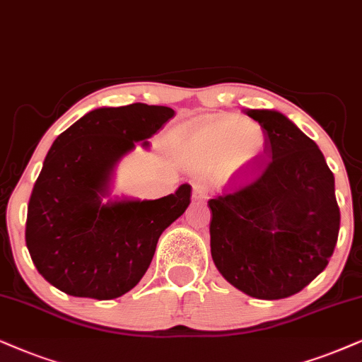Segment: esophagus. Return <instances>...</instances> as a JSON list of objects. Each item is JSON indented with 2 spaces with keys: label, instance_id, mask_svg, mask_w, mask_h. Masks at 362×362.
<instances>
[{
  "label": "esophagus",
  "instance_id": "1",
  "mask_svg": "<svg viewBox=\"0 0 362 362\" xmlns=\"http://www.w3.org/2000/svg\"><path fill=\"white\" fill-rule=\"evenodd\" d=\"M192 197L197 202H205L209 199V187L202 182H194L192 184Z\"/></svg>",
  "mask_w": 362,
  "mask_h": 362
}]
</instances>
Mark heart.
<instances>
[{"label":"heart","mask_w":362,"mask_h":362,"mask_svg":"<svg viewBox=\"0 0 362 362\" xmlns=\"http://www.w3.org/2000/svg\"><path fill=\"white\" fill-rule=\"evenodd\" d=\"M177 140L202 165H226L240 177L257 168L265 147L262 130L237 118H205L189 123L178 130Z\"/></svg>","instance_id":"obj_1"}]
</instances>
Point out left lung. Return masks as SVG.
<instances>
[{
  "label": "left lung",
  "instance_id": "8db88e82",
  "mask_svg": "<svg viewBox=\"0 0 362 362\" xmlns=\"http://www.w3.org/2000/svg\"><path fill=\"white\" fill-rule=\"evenodd\" d=\"M265 147L249 182L209 200L210 252L227 282L255 299L297 294L336 247L341 212L334 175L314 140L276 110H245Z\"/></svg>",
  "mask_w": 362,
  "mask_h": 362
}]
</instances>
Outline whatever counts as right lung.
<instances>
[{
    "label": "right lung",
    "mask_w": 362,
    "mask_h": 362,
    "mask_svg": "<svg viewBox=\"0 0 362 362\" xmlns=\"http://www.w3.org/2000/svg\"><path fill=\"white\" fill-rule=\"evenodd\" d=\"M175 115L132 103L91 110L53 141L28 204L26 247L52 286L75 297L108 300L132 291L152 262L162 232L190 204L192 187L157 200H110L123 155Z\"/></svg>",
    "instance_id": "1"
}]
</instances>
